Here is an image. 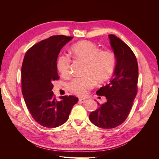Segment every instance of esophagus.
Masks as SVG:
<instances>
[{"label": "esophagus", "instance_id": "34e87169", "mask_svg": "<svg viewBox=\"0 0 159 159\" xmlns=\"http://www.w3.org/2000/svg\"><path fill=\"white\" fill-rule=\"evenodd\" d=\"M87 101L86 99H84V98H79V102L80 103H85Z\"/></svg>", "mask_w": 159, "mask_h": 159}]
</instances>
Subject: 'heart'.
<instances>
[{
  "instance_id": "heart-1",
  "label": "heart",
  "mask_w": 159,
  "mask_h": 159,
  "mask_svg": "<svg viewBox=\"0 0 159 159\" xmlns=\"http://www.w3.org/2000/svg\"><path fill=\"white\" fill-rule=\"evenodd\" d=\"M71 52L75 59L86 64L84 75L86 76L75 78L69 83L68 89L73 93L85 96L93 86V79L101 84L109 79L113 74L116 58L111 50H101L92 42L82 40L71 47ZM70 58L67 56L58 58L57 68L62 76L66 77L70 75Z\"/></svg>"
}]
</instances>
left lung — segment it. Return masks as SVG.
Segmentation results:
<instances>
[{
  "instance_id": "8db88e82",
  "label": "left lung",
  "mask_w": 159,
  "mask_h": 159,
  "mask_svg": "<svg viewBox=\"0 0 159 159\" xmlns=\"http://www.w3.org/2000/svg\"><path fill=\"white\" fill-rule=\"evenodd\" d=\"M108 37L116 58L115 68L110 82L96 92L106 97V102L89 116L94 125L104 129L117 127L126 119L137 93L139 77L137 58L131 48L114 35Z\"/></svg>"
}]
</instances>
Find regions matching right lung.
<instances>
[{
  "instance_id": "obj_1",
  "label": "right lung",
  "mask_w": 159,
  "mask_h": 159,
  "mask_svg": "<svg viewBox=\"0 0 159 159\" xmlns=\"http://www.w3.org/2000/svg\"><path fill=\"white\" fill-rule=\"evenodd\" d=\"M73 37L55 35L30 48L21 69L22 93L33 118L41 126H60L69 118L79 99L72 95L57 100L52 91L53 82L59 79L57 61L61 49Z\"/></svg>"
}]
</instances>
